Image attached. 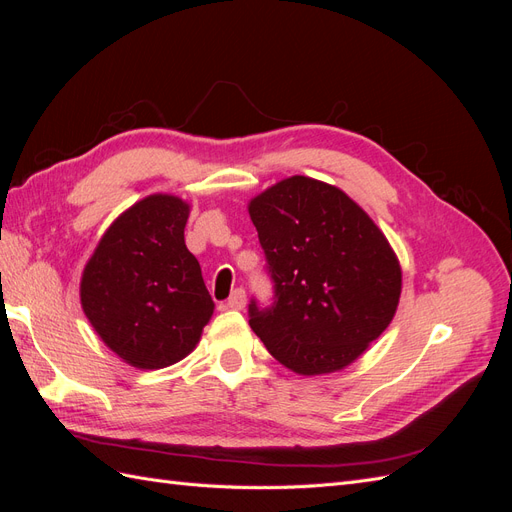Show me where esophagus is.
Returning a JSON list of instances; mask_svg holds the SVG:
<instances>
[{"label":"esophagus","instance_id":"1","mask_svg":"<svg viewBox=\"0 0 512 512\" xmlns=\"http://www.w3.org/2000/svg\"><path fill=\"white\" fill-rule=\"evenodd\" d=\"M245 290L243 288H237L235 292H232L230 294V297H228V301H226V309H243L245 307Z\"/></svg>","mask_w":512,"mask_h":512}]
</instances>
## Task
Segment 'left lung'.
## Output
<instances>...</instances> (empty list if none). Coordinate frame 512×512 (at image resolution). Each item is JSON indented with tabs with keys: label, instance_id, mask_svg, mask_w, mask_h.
<instances>
[{
	"label": "left lung",
	"instance_id": "8db88e82",
	"mask_svg": "<svg viewBox=\"0 0 512 512\" xmlns=\"http://www.w3.org/2000/svg\"><path fill=\"white\" fill-rule=\"evenodd\" d=\"M267 256L273 305L250 303V327L301 376L344 369L389 327L401 267L374 220L335 185L303 175L247 205Z\"/></svg>",
	"mask_w": 512,
	"mask_h": 512
}]
</instances>
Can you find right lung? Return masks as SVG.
<instances>
[{
  "mask_svg": "<svg viewBox=\"0 0 512 512\" xmlns=\"http://www.w3.org/2000/svg\"><path fill=\"white\" fill-rule=\"evenodd\" d=\"M190 205L138 200L108 226L81 280V305L102 342L138 369L188 356L213 314L198 260L185 247Z\"/></svg>",
  "mask_w": 512,
  "mask_h": 512,
  "instance_id": "1",
  "label": "right lung"
}]
</instances>
